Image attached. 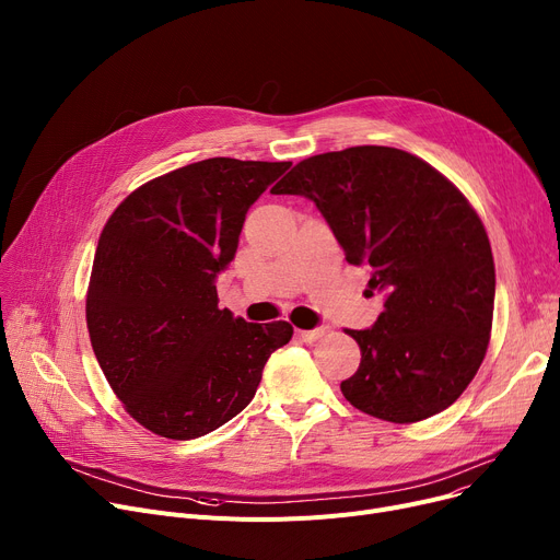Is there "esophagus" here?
<instances>
[{
	"label": "esophagus",
	"instance_id": "34e87169",
	"mask_svg": "<svg viewBox=\"0 0 560 560\" xmlns=\"http://www.w3.org/2000/svg\"><path fill=\"white\" fill-rule=\"evenodd\" d=\"M327 334V327H317V329H311V331H306V329H298L295 331V336L302 340V342H315L317 338H322Z\"/></svg>",
	"mask_w": 560,
	"mask_h": 560
}]
</instances>
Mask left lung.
Returning a JSON list of instances; mask_svg holds the SVG:
<instances>
[{
  "instance_id": "8db88e82",
  "label": "left lung",
  "mask_w": 560,
  "mask_h": 560,
  "mask_svg": "<svg viewBox=\"0 0 560 560\" xmlns=\"http://www.w3.org/2000/svg\"><path fill=\"white\" fill-rule=\"evenodd\" d=\"M304 195L351 265L386 295L370 329H347L361 365L345 399L397 424L450 408L486 357L494 308L488 233L463 192L422 159L361 144L311 156L272 188Z\"/></svg>"
}]
</instances>
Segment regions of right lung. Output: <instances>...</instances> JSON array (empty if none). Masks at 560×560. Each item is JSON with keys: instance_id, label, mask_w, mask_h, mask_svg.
<instances>
[{"instance_id": "add662e5", "label": "right lung", "mask_w": 560, "mask_h": 560, "mask_svg": "<svg viewBox=\"0 0 560 560\" xmlns=\"http://www.w3.org/2000/svg\"><path fill=\"white\" fill-rule=\"evenodd\" d=\"M288 167L206 159L147 182L108 218L88 334L113 393L152 433L192 440L238 416L292 338L288 322L254 325L218 308L215 288L249 206Z\"/></svg>"}]
</instances>
